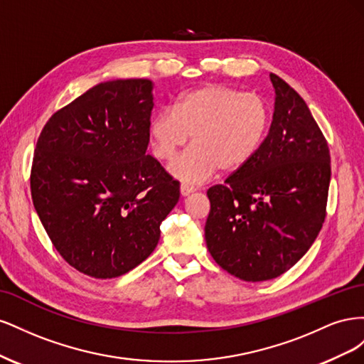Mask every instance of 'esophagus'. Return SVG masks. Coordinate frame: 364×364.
Wrapping results in <instances>:
<instances>
[{"label": "esophagus", "instance_id": "esophagus-1", "mask_svg": "<svg viewBox=\"0 0 364 364\" xmlns=\"http://www.w3.org/2000/svg\"><path fill=\"white\" fill-rule=\"evenodd\" d=\"M193 191H194V186H191V185H188V183H182V185H181V194H182L183 197L190 196Z\"/></svg>", "mask_w": 364, "mask_h": 364}]
</instances>
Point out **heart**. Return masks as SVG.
I'll return each mask as SVG.
<instances>
[{
  "label": "heart",
  "instance_id": "1",
  "mask_svg": "<svg viewBox=\"0 0 364 364\" xmlns=\"http://www.w3.org/2000/svg\"><path fill=\"white\" fill-rule=\"evenodd\" d=\"M270 111L255 92L211 83L178 98L173 111L151 118L149 135L156 159L170 162L191 136L193 147L171 165L183 182L199 183L217 168L240 170L257 155L267 135Z\"/></svg>",
  "mask_w": 364,
  "mask_h": 364
}]
</instances>
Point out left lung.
Here are the masks:
<instances>
[{
	"label": "left lung",
	"mask_w": 364,
	"mask_h": 364,
	"mask_svg": "<svg viewBox=\"0 0 364 364\" xmlns=\"http://www.w3.org/2000/svg\"><path fill=\"white\" fill-rule=\"evenodd\" d=\"M274 112L257 155L206 191L209 253L228 273L269 281L290 270L321 232L331 179L328 142L304 98L270 74Z\"/></svg>",
	"instance_id": "left-lung-1"
}]
</instances>
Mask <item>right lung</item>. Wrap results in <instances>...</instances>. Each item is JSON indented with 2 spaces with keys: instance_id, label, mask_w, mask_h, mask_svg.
<instances>
[{
  "instance_id": "obj_1",
  "label": "right lung",
  "mask_w": 364,
  "mask_h": 364,
  "mask_svg": "<svg viewBox=\"0 0 364 364\" xmlns=\"http://www.w3.org/2000/svg\"><path fill=\"white\" fill-rule=\"evenodd\" d=\"M151 90L147 79L97 85L54 112L38 138L33 205L60 257L87 277L135 269L179 200V182L146 155Z\"/></svg>"
}]
</instances>
